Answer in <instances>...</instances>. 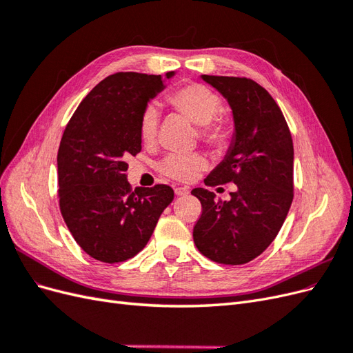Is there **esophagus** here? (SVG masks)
<instances>
[{"label": "esophagus", "mask_w": 353, "mask_h": 353, "mask_svg": "<svg viewBox=\"0 0 353 353\" xmlns=\"http://www.w3.org/2000/svg\"><path fill=\"white\" fill-rule=\"evenodd\" d=\"M190 193V190L187 187H176L175 188V194L176 196H187Z\"/></svg>", "instance_id": "esophagus-1"}]
</instances>
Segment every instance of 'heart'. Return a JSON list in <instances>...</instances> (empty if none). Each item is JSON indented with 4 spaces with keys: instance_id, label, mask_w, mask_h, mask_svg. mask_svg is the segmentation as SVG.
Listing matches in <instances>:
<instances>
[{
    "instance_id": "b5f03b06",
    "label": "heart",
    "mask_w": 353,
    "mask_h": 353,
    "mask_svg": "<svg viewBox=\"0 0 353 353\" xmlns=\"http://www.w3.org/2000/svg\"><path fill=\"white\" fill-rule=\"evenodd\" d=\"M166 101L172 108L187 116L188 119L199 125V135L206 144L216 150H223L231 140L232 126L231 122L221 114L222 100L219 95L203 83H187L170 92ZM159 130V112L153 105L143 112L138 135L140 140L150 145L156 141ZM206 157L201 153L187 154H169L159 165L160 172L178 181L194 179L199 172L206 168Z\"/></svg>"
}]
</instances>
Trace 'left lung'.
Returning <instances> with one entry per match:
<instances>
[{"label": "left lung", "instance_id": "left-lung-1", "mask_svg": "<svg viewBox=\"0 0 353 353\" xmlns=\"http://www.w3.org/2000/svg\"><path fill=\"white\" fill-rule=\"evenodd\" d=\"M232 109L234 134L225 159L205 179L208 187L234 183L231 200L194 188L201 215L193 230L201 254L223 265H243L266 250L293 201V140L279 104L249 78L201 74Z\"/></svg>", "mask_w": 353, "mask_h": 353}]
</instances>
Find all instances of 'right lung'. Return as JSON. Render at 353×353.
<instances>
[{
  "instance_id": "add662e5",
  "label": "right lung",
  "mask_w": 353,
  "mask_h": 353,
  "mask_svg": "<svg viewBox=\"0 0 353 353\" xmlns=\"http://www.w3.org/2000/svg\"><path fill=\"white\" fill-rule=\"evenodd\" d=\"M174 77L168 72L166 78ZM165 88L160 74L117 72L95 85L70 117L59 153V205L81 249L105 263L144 249L174 190L132 191L126 159L141 152L138 135L147 103Z\"/></svg>"
}]
</instances>
